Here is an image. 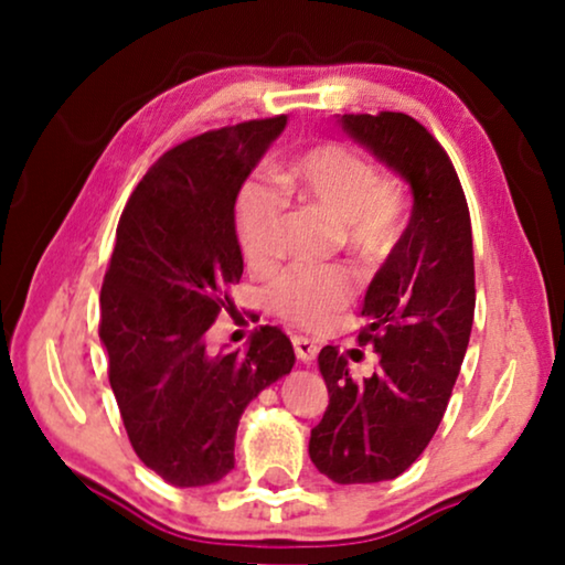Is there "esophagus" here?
I'll use <instances>...</instances> for the list:
<instances>
[{
  "instance_id": "esophagus-1",
  "label": "esophagus",
  "mask_w": 565,
  "mask_h": 565,
  "mask_svg": "<svg viewBox=\"0 0 565 565\" xmlns=\"http://www.w3.org/2000/svg\"><path fill=\"white\" fill-rule=\"evenodd\" d=\"M292 347H296V358L300 362H311L316 360V354H319V344L308 337H296L292 339Z\"/></svg>"
}]
</instances>
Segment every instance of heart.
<instances>
[{"instance_id": "1", "label": "heart", "mask_w": 565, "mask_h": 565, "mask_svg": "<svg viewBox=\"0 0 565 565\" xmlns=\"http://www.w3.org/2000/svg\"><path fill=\"white\" fill-rule=\"evenodd\" d=\"M289 195L321 205L339 221L344 249L373 269L398 238V195L381 182L377 169L342 143L300 153L280 174ZM277 182L254 177L238 190L236 236L252 265H269L280 254L288 196ZM352 275L342 267H290L269 285V308L300 329H323L352 298Z\"/></svg>"}]
</instances>
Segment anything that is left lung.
<instances>
[{
	"mask_svg": "<svg viewBox=\"0 0 565 565\" xmlns=\"http://www.w3.org/2000/svg\"><path fill=\"white\" fill-rule=\"evenodd\" d=\"M342 128L408 182L412 218L365 292L360 331L377 370L354 381L337 347L319 352L329 388L308 455L334 483L404 473L443 422L476 311L473 234L450 157L404 113L342 115Z\"/></svg>",
	"mask_w": 565,
	"mask_h": 565,
	"instance_id": "8db88e82",
	"label": "left lung"
}]
</instances>
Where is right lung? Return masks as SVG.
<instances>
[{"label": "right lung", "instance_id": "1", "mask_svg": "<svg viewBox=\"0 0 565 565\" xmlns=\"http://www.w3.org/2000/svg\"><path fill=\"white\" fill-rule=\"evenodd\" d=\"M285 122H238L169 149L115 231L99 292L110 388L138 458L180 489L231 473L244 408L296 365L277 327L254 331L246 352L205 342L244 273L236 195Z\"/></svg>", "mask_w": 565, "mask_h": 565}]
</instances>
